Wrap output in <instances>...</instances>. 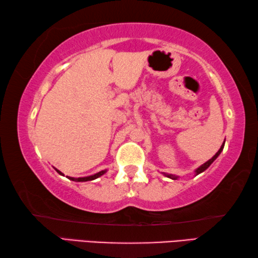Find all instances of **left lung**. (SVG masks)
<instances>
[{
  "instance_id": "obj_1",
  "label": "left lung",
  "mask_w": 258,
  "mask_h": 258,
  "mask_svg": "<svg viewBox=\"0 0 258 258\" xmlns=\"http://www.w3.org/2000/svg\"><path fill=\"white\" fill-rule=\"evenodd\" d=\"M224 143H225V141L223 142V145L221 146V148H220V150H218L215 155H214L211 159H209L208 161H206V163L205 164H203L202 166H200V167H198L197 169H196V175H198V174H200V173H203L204 171H206V169L209 167V166L212 165V163L214 160H215L218 156H220V154L222 152V150H223V148H224ZM164 175L165 176H167V177H169V178H173V180H176V178L178 177V176H175V175H172V174H166V173H164Z\"/></svg>"
}]
</instances>
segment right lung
Returning a JSON list of instances; mask_svg holds the SVG:
<instances>
[{
  "mask_svg": "<svg viewBox=\"0 0 258 258\" xmlns=\"http://www.w3.org/2000/svg\"><path fill=\"white\" fill-rule=\"evenodd\" d=\"M56 172H58L60 175H63L62 173H61L59 169H56V168H54ZM107 172V169H104V171H101V172H99V173H97V174H94V175H90V176H85V177H77V178H75V177H68L69 180H72V181H76V182H86V181H92V180H95V178H98V177H100L101 175H103L104 173Z\"/></svg>",
  "mask_w": 258,
  "mask_h": 258,
  "instance_id": "right-lung-1",
  "label": "right lung"
}]
</instances>
